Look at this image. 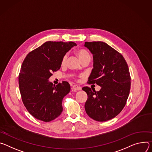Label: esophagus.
<instances>
[{"label": "esophagus", "instance_id": "1", "mask_svg": "<svg viewBox=\"0 0 152 152\" xmlns=\"http://www.w3.org/2000/svg\"><path fill=\"white\" fill-rule=\"evenodd\" d=\"M81 88L80 86H77V85H74L73 87H72V90L74 91H80V90H81Z\"/></svg>", "mask_w": 152, "mask_h": 152}]
</instances>
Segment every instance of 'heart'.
<instances>
[{
    "mask_svg": "<svg viewBox=\"0 0 152 152\" xmlns=\"http://www.w3.org/2000/svg\"><path fill=\"white\" fill-rule=\"evenodd\" d=\"M77 55L78 56L79 59L80 60V61H81L82 60L85 59L86 58L88 57H91L89 53L86 50L84 49H78L77 50ZM67 60V55L65 54L61 60V64L63 65L65 64L66 61Z\"/></svg>",
    "mask_w": 152,
    "mask_h": 152,
    "instance_id": "obj_1",
    "label": "heart"
}]
</instances>
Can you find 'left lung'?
Returning a JSON list of instances; mask_svg holds the SVG:
<instances>
[{
    "instance_id": "obj_1",
    "label": "left lung",
    "mask_w": 152,
    "mask_h": 152,
    "mask_svg": "<svg viewBox=\"0 0 152 152\" xmlns=\"http://www.w3.org/2000/svg\"><path fill=\"white\" fill-rule=\"evenodd\" d=\"M93 56V69L88 83L101 86L99 91L88 87L86 113L97 121H106L118 115L126 104L130 89V76L123 56L103 42H85Z\"/></svg>"
}]
</instances>
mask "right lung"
<instances>
[{"mask_svg":"<svg viewBox=\"0 0 152 152\" xmlns=\"http://www.w3.org/2000/svg\"><path fill=\"white\" fill-rule=\"evenodd\" d=\"M77 44L72 42H46L29 53L19 76L22 102L36 119L49 122L63 111L62 101L71 91L68 82L53 85L49 78L61 67L63 57Z\"/></svg>","mask_w":152,"mask_h":152,"instance_id":"add662e5","label":"right lung"}]
</instances>
